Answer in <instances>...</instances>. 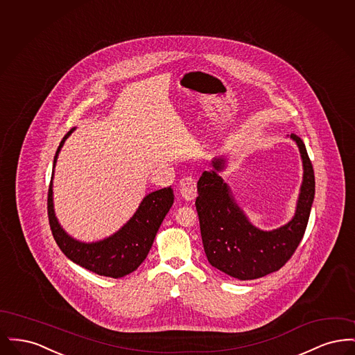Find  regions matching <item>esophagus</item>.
<instances>
[{"label": "esophagus", "mask_w": 355, "mask_h": 355, "mask_svg": "<svg viewBox=\"0 0 355 355\" xmlns=\"http://www.w3.org/2000/svg\"><path fill=\"white\" fill-rule=\"evenodd\" d=\"M180 193L186 201H193L197 197V184L190 175H186L180 181Z\"/></svg>", "instance_id": "34e87169"}]
</instances>
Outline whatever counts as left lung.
Returning a JSON list of instances; mask_svg holds the SVG:
<instances>
[{
	"label": "left lung",
	"mask_w": 355,
	"mask_h": 355,
	"mask_svg": "<svg viewBox=\"0 0 355 355\" xmlns=\"http://www.w3.org/2000/svg\"><path fill=\"white\" fill-rule=\"evenodd\" d=\"M290 138L301 153L304 180L294 217L278 229L265 232L255 227L239 209L230 187L220 175L226 166L225 157L214 158V169L203 171L198 180L196 207L207 261L239 281L257 279L279 270L304 238L314 201L315 180L304 141L295 135Z\"/></svg>",
	"instance_id": "left-lung-1"
}]
</instances>
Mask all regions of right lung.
Segmentation results:
<instances>
[{
	"instance_id": "1",
	"label": "right lung",
	"mask_w": 355,
	"mask_h": 355,
	"mask_svg": "<svg viewBox=\"0 0 355 355\" xmlns=\"http://www.w3.org/2000/svg\"><path fill=\"white\" fill-rule=\"evenodd\" d=\"M74 130L76 128L70 129L62 138L54 155L53 168L64 142ZM53 175L54 170L48 193V216L51 233L62 253L74 263L103 277L121 278L137 270L148 257L155 234L173 205L171 186L148 194L139 203L135 216L113 236L85 243L69 236L58 223L53 207Z\"/></svg>"
}]
</instances>
